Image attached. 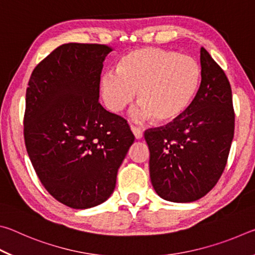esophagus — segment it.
<instances>
[{
  "label": "esophagus",
  "mask_w": 255,
  "mask_h": 255,
  "mask_svg": "<svg viewBox=\"0 0 255 255\" xmlns=\"http://www.w3.org/2000/svg\"><path fill=\"white\" fill-rule=\"evenodd\" d=\"M131 131H132L133 135H135L136 139H141V138H143V131H141L139 128H137L135 126H131Z\"/></svg>",
  "instance_id": "esophagus-1"
}]
</instances>
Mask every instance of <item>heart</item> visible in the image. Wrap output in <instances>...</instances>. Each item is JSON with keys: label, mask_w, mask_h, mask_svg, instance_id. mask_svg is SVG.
<instances>
[{"label": "heart", "mask_w": 255, "mask_h": 255, "mask_svg": "<svg viewBox=\"0 0 255 255\" xmlns=\"http://www.w3.org/2000/svg\"><path fill=\"white\" fill-rule=\"evenodd\" d=\"M201 67L189 55L159 48L129 51L119 60L117 71L101 79V93L108 109L122 111L138 90L140 103L132 111L138 120L159 124L178 120L192 105L199 90Z\"/></svg>", "instance_id": "b5f03b06"}]
</instances>
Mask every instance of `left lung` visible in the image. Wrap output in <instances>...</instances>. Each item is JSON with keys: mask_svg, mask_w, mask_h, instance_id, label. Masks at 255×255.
Wrapping results in <instances>:
<instances>
[{"mask_svg": "<svg viewBox=\"0 0 255 255\" xmlns=\"http://www.w3.org/2000/svg\"><path fill=\"white\" fill-rule=\"evenodd\" d=\"M200 64L201 83L187 112L165 127L145 131L153 188L172 202L196 201L215 187L234 137L230 81L204 47Z\"/></svg>", "mask_w": 255, "mask_h": 255, "instance_id": "left-lung-1", "label": "left lung"}]
</instances>
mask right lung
<instances>
[{
    "label": "right lung",
    "instance_id": "add662e5",
    "mask_svg": "<svg viewBox=\"0 0 255 255\" xmlns=\"http://www.w3.org/2000/svg\"><path fill=\"white\" fill-rule=\"evenodd\" d=\"M106 45L70 42L41 60L25 93L24 143L40 182L74 209L105 202L135 136L99 103Z\"/></svg>",
    "mask_w": 255,
    "mask_h": 255
}]
</instances>
